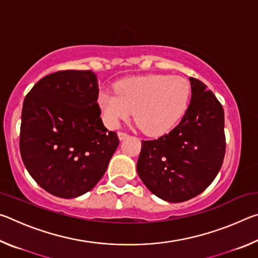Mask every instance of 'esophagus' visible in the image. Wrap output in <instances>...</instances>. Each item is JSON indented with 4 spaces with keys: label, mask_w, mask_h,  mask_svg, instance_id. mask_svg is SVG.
I'll return each instance as SVG.
<instances>
[{
    "label": "esophagus",
    "mask_w": 258,
    "mask_h": 258,
    "mask_svg": "<svg viewBox=\"0 0 258 258\" xmlns=\"http://www.w3.org/2000/svg\"><path fill=\"white\" fill-rule=\"evenodd\" d=\"M118 138H119V140H124L126 138H128V134L125 132H118Z\"/></svg>",
    "instance_id": "1"
}]
</instances>
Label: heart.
Here are the masks:
<instances>
[{
    "instance_id": "heart-1",
    "label": "heart",
    "mask_w": 258,
    "mask_h": 258,
    "mask_svg": "<svg viewBox=\"0 0 258 258\" xmlns=\"http://www.w3.org/2000/svg\"><path fill=\"white\" fill-rule=\"evenodd\" d=\"M115 91L104 90L98 95L104 123L116 128L133 111L139 127L149 135L164 134L174 127L191 99L190 82L181 76L128 77L117 82Z\"/></svg>"
}]
</instances>
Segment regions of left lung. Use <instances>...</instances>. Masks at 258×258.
Segmentation results:
<instances>
[{
	"label": "left lung",
	"instance_id": "obj_1",
	"mask_svg": "<svg viewBox=\"0 0 258 258\" xmlns=\"http://www.w3.org/2000/svg\"><path fill=\"white\" fill-rule=\"evenodd\" d=\"M191 101L176 127L142 141L137 171L145 185L168 203L196 197L216 177L225 155L224 110L212 91L190 77Z\"/></svg>",
	"mask_w": 258,
	"mask_h": 258
}]
</instances>
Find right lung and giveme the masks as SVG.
<instances>
[{
    "mask_svg": "<svg viewBox=\"0 0 258 258\" xmlns=\"http://www.w3.org/2000/svg\"><path fill=\"white\" fill-rule=\"evenodd\" d=\"M91 71H60L38 81L21 112L20 154L35 182L60 198L92 190L119 145L102 123Z\"/></svg>",
    "mask_w": 258,
    "mask_h": 258,
    "instance_id": "obj_1",
    "label": "right lung"
}]
</instances>
